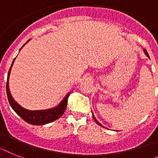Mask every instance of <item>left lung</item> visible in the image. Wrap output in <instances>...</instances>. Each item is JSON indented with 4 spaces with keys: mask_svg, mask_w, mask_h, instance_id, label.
<instances>
[{
    "mask_svg": "<svg viewBox=\"0 0 158 158\" xmlns=\"http://www.w3.org/2000/svg\"><path fill=\"white\" fill-rule=\"evenodd\" d=\"M144 53H145V54H146V55H147V56H148V57H149V54H148V53H147V51H146V50H144ZM92 116H93V115H92ZM93 118H94V120H95V122H96V124H99V126H102L101 124H99V122H98V121H97V120H96V119H95V117H94V116H93ZM102 127H103V126H102Z\"/></svg>",
    "mask_w": 158,
    "mask_h": 158,
    "instance_id": "obj_1",
    "label": "left lung"
}]
</instances>
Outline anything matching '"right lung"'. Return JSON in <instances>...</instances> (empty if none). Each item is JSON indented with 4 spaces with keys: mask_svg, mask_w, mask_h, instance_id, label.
Segmentation results:
<instances>
[{
    "mask_svg": "<svg viewBox=\"0 0 158 158\" xmlns=\"http://www.w3.org/2000/svg\"><path fill=\"white\" fill-rule=\"evenodd\" d=\"M14 60L13 61V63H14ZM13 63H12V66H13ZM11 67L9 69V73H8L7 82H6V92H7V97L9 99V104L20 117L23 119L26 122L30 124H33V125H42V124H48L50 122L54 121L63 116L65 110L67 108V100H68L70 93L66 95V97L63 99V100L61 102L59 105L57 106L56 108H52V109L44 110V111H29V110L22 108L13 99L9 89V77L10 71H11Z\"/></svg>",
    "mask_w": 158,
    "mask_h": 158,
    "instance_id": "1",
    "label": "right lung"
}]
</instances>
